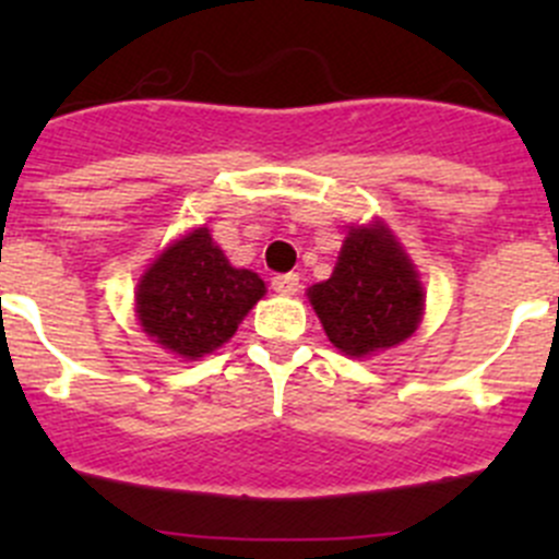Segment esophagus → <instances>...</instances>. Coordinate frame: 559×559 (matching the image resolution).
<instances>
[{
    "instance_id": "1",
    "label": "esophagus",
    "mask_w": 559,
    "mask_h": 559,
    "mask_svg": "<svg viewBox=\"0 0 559 559\" xmlns=\"http://www.w3.org/2000/svg\"><path fill=\"white\" fill-rule=\"evenodd\" d=\"M273 289L278 292V295H284V297L297 295V292H300V275H297V273L275 275V278H273Z\"/></svg>"
}]
</instances>
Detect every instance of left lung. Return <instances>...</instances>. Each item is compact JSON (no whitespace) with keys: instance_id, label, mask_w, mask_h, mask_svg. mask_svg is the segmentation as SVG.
Wrapping results in <instances>:
<instances>
[{"instance_id":"obj_1","label":"left lung","mask_w":559,"mask_h":559,"mask_svg":"<svg viewBox=\"0 0 559 559\" xmlns=\"http://www.w3.org/2000/svg\"><path fill=\"white\" fill-rule=\"evenodd\" d=\"M308 300L332 346L357 359L414 335L425 311L419 273L381 222L348 229L335 270Z\"/></svg>"}]
</instances>
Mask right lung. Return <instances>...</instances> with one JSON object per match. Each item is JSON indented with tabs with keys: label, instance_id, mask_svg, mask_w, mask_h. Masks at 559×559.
Instances as JSON below:
<instances>
[{
	"label": "right lung",
	"instance_id": "1",
	"mask_svg": "<svg viewBox=\"0 0 559 559\" xmlns=\"http://www.w3.org/2000/svg\"><path fill=\"white\" fill-rule=\"evenodd\" d=\"M262 297L264 281L233 267L207 227L167 246L134 292L145 335L183 359L224 346Z\"/></svg>",
	"mask_w": 559,
	"mask_h": 559
}]
</instances>
